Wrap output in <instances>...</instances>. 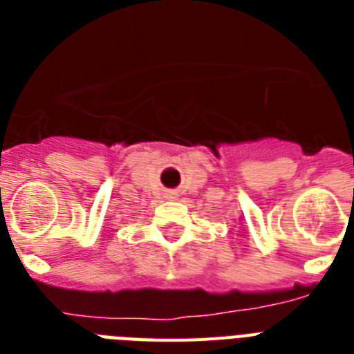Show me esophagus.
<instances>
[{"label": "esophagus", "mask_w": 354, "mask_h": 354, "mask_svg": "<svg viewBox=\"0 0 354 354\" xmlns=\"http://www.w3.org/2000/svg\"><path fill=\"white\" fill-rule=\"evenodd\" d=\"M169 196H171V198H174V196H176V193H169Z\"/></svg>", "instance_id": "obj_1"}]
</instances>
